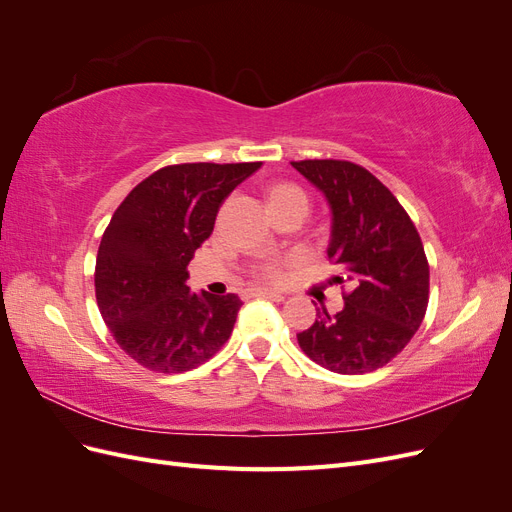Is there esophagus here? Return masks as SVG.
Wrapping results in <instances>:
<instances>
[{
	"label": "esophagus",
	"mask_w": 512,
	"mask_h": 512,
	"mask_svg": "<svg viewBox=\"0 0 512 512\" xmlns=\"http://www.w3.org/2000/svg\"><path fill=\"white\" fill-rule=\"evenodd\" d=\"M256 297H262V299H269V301H284L286 297L282 292H275V290H256Z\"/></svg>",
	"instance_id": "1"
}]
</instances>
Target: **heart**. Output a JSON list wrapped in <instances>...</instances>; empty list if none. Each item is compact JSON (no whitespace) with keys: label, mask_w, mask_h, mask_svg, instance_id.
Here are the masks:
<instances>
[{"label":"heart","mask_w":512,"mask_h":512,"mask_svg":"<svg viewBox=\"0 0 512 512\" xmlns=\"http://www.w3.org/2000/svg\"><path fill=\"white\" fill-rule=\"evenodd\" d=\"M288 194H303V192L294 188V185H277V188L271 190V200L288 196ZM294 265H299V256H288L284 260H280V258L262 260V262H258V265H254V275L262 282L280 284L286 280L288 269Z\"/></svg>","instance_id":"heart-1"}]
</instances>
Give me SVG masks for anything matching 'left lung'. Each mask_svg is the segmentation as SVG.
Returning <instances> with one entry per match:
<instances>
[{
	"label": "left lung",
	"instance_id": "obj_1",
	"mask_svg": "<svg viewBox=\"0 0 512 512\" xmlns=\"http://www.w3.org/2000/svg\"><path fill=\"white\" fill-rule=\"evenodd\" d=\"M327 196L333 211L329 262L351 286L344 309L297 335L301 350L335 374H367L408 346L429 303V262L406 209L367 168L348 160L292 162Z\"/></svg>",
	"mask_w": 512,
	"mask_h": 512
}]
</instances>
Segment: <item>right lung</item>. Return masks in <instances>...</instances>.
<instances>
[{"label":"right lung","mask_w":512,"mask_h":512,"mask_svg":"<svg viewBox=\"0 0 512 512\" xmlns=\"http://www.w3.org/2000/svg\"><path fill=\"white\" fill-rule=\"evenodd\" d=\"M262 162L170 164L143 179L108 222L96 258V301L119 348L145 369L181 374L209 361L235 327L237 294H192L194 252L224 198Z\"/></svg>","instance_id":"obj_1"}]
</instances>
